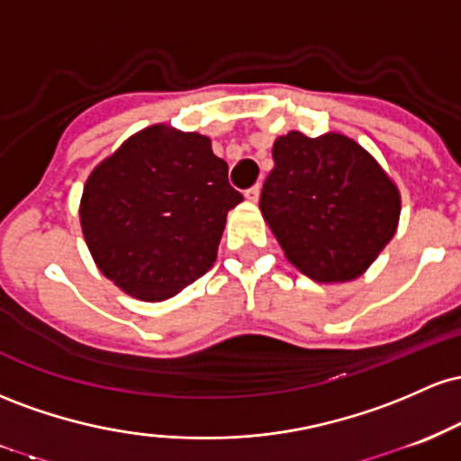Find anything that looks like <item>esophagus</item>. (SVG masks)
Instances as JSON below:
<instances>
[{
    "instance_id": "obj_1",
    "label": "esophagus",
    "mask_w": 461,
    "mask_h": 461,
    "mask_svg": "<svg viewBox=\"0 0 461 461\" xmlns=\"http://www.w3.org/2000/svg\"><path fill=\"white\" fill-rule=\"evenodd\" d=\"M258 195H261V187H258V185H255V187H250L246 191V198L250 200V203H257Z\"/></svg>"
}]
</instances>
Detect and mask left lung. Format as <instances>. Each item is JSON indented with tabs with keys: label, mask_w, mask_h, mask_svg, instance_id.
Listing matches in <instances>:
<instances>
[{
	"label": "left lung",
	"mask_w": 461,
	"mask_h": 461,
	"mask_svg": "<svg viewBox=\"0 0 461 461\" xmlns=\"http://www.w3.org/2000/svg\"><path fill=\"white\" fill-rule=\"evenodd\" d=\"M261 213L285 257L318 283L361 276L394 237L401 195L381 165L339 132H287L272 148Z\"/></svg>",
	"instance_id": "left-lung-1"
}]
</instances>
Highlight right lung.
Masks as SVG:
<instances>
[{
	"instance_id": "add662e5",
	"label": "right lung",
	"mask_w": 461,
	"mask_h": 461,
	"mask_svg": "<svg viewBox=\"0 0 461 461\" xmlns=\"http://www.w3.org/2000/svg\"><path fill=\"white\" fill-rule=\"evenodd\" d=\"M241 200L209 137L157 123L132 134L86 178L82 235L106 278L158 303L211 270L226 213Z\"/></svg>"
}]
</instances>
